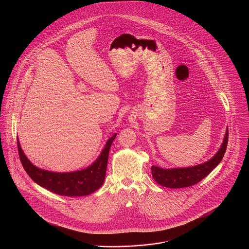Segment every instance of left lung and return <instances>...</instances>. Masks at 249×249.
I'll use <instances>...</instances> for the list:
<instances>
[{
	"label": "left lung",
	"instance_id": "obj_1",
	"mask_svg": "<svg viewBox=\"0 0 249 249\" xmlns=\"http://www.w3.org/2000/svg\"><path fill=\"white\" fill-rule=\"evenodd\" d=\"M228 138L229 130L227 128L223 142L220 148L209 160L201 164L184 168L163 169L159 166H152V177L158 184L170 189L186 188L197 184L201 179L207 177L213 171V169L220 163L226 152Z\"/></svg>",
	"mask_w": 249,
	"mask_h": 249
}]
</instances>
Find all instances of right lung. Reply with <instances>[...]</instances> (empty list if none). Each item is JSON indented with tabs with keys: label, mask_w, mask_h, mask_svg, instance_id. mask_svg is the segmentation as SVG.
<instances>
[{
	"label": "right lung",
	"mask_w": 249,
	"mask_h": 249,
	"mask_svg": "<svg viewBox=\"0 0 249 249\" xmlns=\"http://www.w3.org/2000/svg\"><path fill=\"white\" fill-rule=\"evenodd\" d=\"M116 136L117 133L107 140L101 154L92 164L82 170L73 172L57 173L34 165L24 154L18 138V150L25 171L39 186L61 196H87L99 190L104 184L107 174L109 150Z\"/></svg>",
	"instance_id": "right-lung-1"
}]
</instances>
